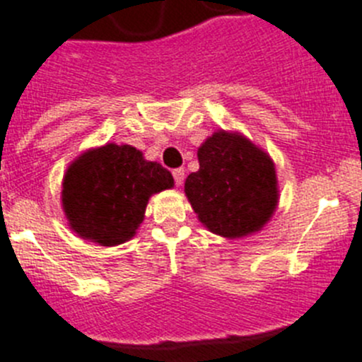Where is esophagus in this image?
Instances as JSON below:
<instances>
[{
    "label": "esophagus",
    "mask_w": 362,
    "mask_h": 362,
    "mask_svg": "<svg viewBox=\"0 0 362 362\" xmlns=\"http://www.w3.org/2000/svg\"><path fill=\"white\" fill-rule=\"evenodd\" d=\"M173 176H174V181H176V185L181 186L182 181H185V169L173 170Z\"/></svg>",
    "instance_id": "obj_1"
}]
</instances>
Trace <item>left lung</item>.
<instances>
[{
  "mask_svg": "<svg viewBox=\"0 0 362 362\" xmlns=\"http://www.w3.org/2000/svg\"><path fill=\"white\" fill-rule=\"evenodd\" d=\"M199 170L185 193L200 223L225 239L262 230L280 202L276 165L269 153L238 130H216L197 151Z\"/></svg>",
  "mask_w": 362,
  "mask_h": 362,
  "instance_id": "8db88e82",
  "label": "left lung"
}]
</instances>
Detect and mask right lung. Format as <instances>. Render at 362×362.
Returning <instances> with one entry per match:
<instances>
[{
	"label": "right lung",
	"instance_id": "add662e5",
	"mask_svg": "<svg viewBox=\"0 0 362 362\" xmlns=\"http://www.w3.org/2000/svg\"><path fill=\"white\" fill-rule=\"evenodd\" d=\"M61 186L68 227L86 241L117 246L137 234L149 199L174 188V177L134 146L107 142L78 155Z\"/></svg>",
	"mask_w": 362,
	"mask_h": 362
}]
</instances>
